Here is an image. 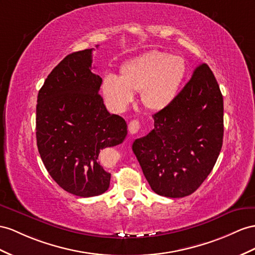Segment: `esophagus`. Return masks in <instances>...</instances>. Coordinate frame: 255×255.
<instances>
[{
  "mask_svg": "<svg viewBox=\"0 0 255 255\" xmlns=\"http://www.w3.org/2000/svg\"><path fill=\"white\" fill-rule=\"evenodd\" d=\"M128 130H129V132L131 133V134H135L136 132H138L139 130H140V123H139V121L133 120V121L130 122L129 125H128Z\"/></svg>",
  "mask_w": 255,
  "mask_h": 255,
  "instance_id": "1",
  "label": "esophagus"
}]
</instances>
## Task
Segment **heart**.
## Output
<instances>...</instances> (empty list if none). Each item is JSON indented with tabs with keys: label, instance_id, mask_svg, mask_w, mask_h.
<instances>
[{
	"label": "heart",
	"instance_id": "1",
	"mask_svg": "<svg viewBox=\"0 0 255 255\" xmlns=\"http://www.w3.org/2000/svg\"><path fill=\"white\" fill-rule=\"evenodd\" d=\"M185 75L183 58L151 50L124 64L120 77L113 74L104 76L101 91L109 106L119 112L127 109L135 91H140L146 109L161 111L171 106L178 97Z\"/></svg>",
	"mask_w": 255,
	"mask_h": 255
}]
</instances>
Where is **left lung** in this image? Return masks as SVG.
Here are the masks:
<instances>
[{"instance_id":"left-lung-1","label":"left lung","mask_w":255,"mask_h":255,"mask_svg":"<svg viewBox=\"0 0 255 255\" xmlns=\"http://www.w3.org/2000/svg\"><path fill=\"white\" fill-rule=\"evenodd\" d=\"M223 110L219 84L201 63L171 106L153 115L154 129L132 151L156 194L185 197L207 179L223 144Z\"/></svg>"}]
</instances>
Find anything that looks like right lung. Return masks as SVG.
<instances>
[{
	"instance_id": "right-lung-1",
	"label": "right lung",
	"mask_w": 255,
	"mask_h": 255,
	"mask_svg": "<svg viewBox=\"0 0 255 255\" xmlns=\"http://www.w3.org/2000/svg\"><path fill=\"white\" fill-rule=\"evenodd\" d=\"M93 50L76 51L60 61L38 91L36 106L43 164L58 185L80 197L108 191L111 173L100 165V152L127 135L125 120L110 114L99 95L102 78L91 72Z\"/></svg>"
}]
</instances>
